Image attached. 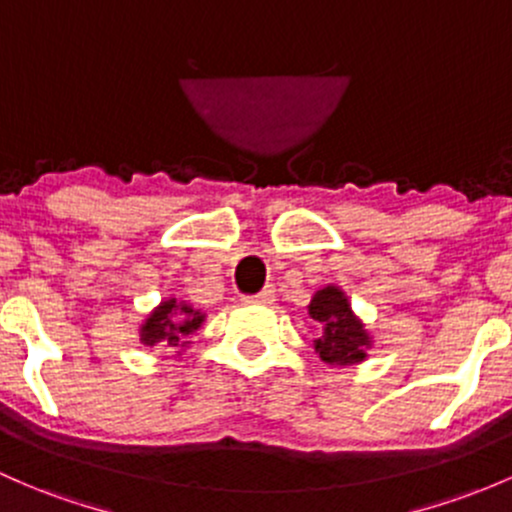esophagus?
<instances>
[{"label":"esophagus","mask_w":512,"mask_h":512,"mask_svg":"<svg viewBox=\"0 0 512 512\" xmlns=\"http://www.w3.org/2000/svg\"><path fill=\"white\" fill-rule=\"evenodd\" d=\"M244 300L246 302H261V305H271V302L276 300V290L268 285V288H263L258 295H249V298H244Z\"/></svg>","instance_id":"esophagus-1"}]
</instances>
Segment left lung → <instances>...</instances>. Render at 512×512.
<instances>
[{
	"label": "left lung",
	"mask_w": 512,
	"mask_h": 512,
	"mask_svg": "<svg viewBox=\"0 0 512 512\" xmlns=\"http://www.w3.org/2000/svg\"><path fill=\"white\" fill-rule=\"evenodd\" d=\"M307 317L320 327V337L312 342L315 354L329 366H354L366 361L373 337L366 324L351 310V302L339 285H324L312 295Z\"/></svg>",
	"instance_id": "left-lung-1"
}]
</instances>
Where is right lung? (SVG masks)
I'll use <instances>...</instances> for the list:
<instances>
[{
  "label": "right lung",
  "instance_id": "obj_1",
  "mask_svg": "<svg viewBox=\"0 0 512 512\" xmlns=\"http://www.w3.org/2000/svg\"><path fill=\"white\" fill-rule=\"evenodd\" d=\"M205 312L183 298H166L141 322L139 342L146 346H188L205 322Z\"/></svg>",
  "mask_w": 512,
  "mask_h": 512
}]
</instances>
